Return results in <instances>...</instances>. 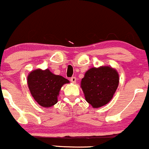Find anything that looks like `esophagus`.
Here are the masks:
<instances>
[{"label":"esophagus","mask_w":149,"mask_h":149,"mask_svg":"<svg viewBox=\"0 0 149 149\" xmlns=\"http://www.w3.org/2000/svg\"><path fill=\"white\" fill-rule=\"evenodd\" d=\"M70 81H71V82L72 83H76V77H72V78H71V79H70Z\"/></svg>","instance_id":"34e87169"}]
</instances>
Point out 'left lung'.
I'll return each instance as SVG.
<instances>
[{
    "label": "left lung",
    "instance_id": "8db88e82",
    "mask_svg": "<svg viewBox=\"0 0 149 149\" xmlns=\"http://www.w3.org/2000/svg\"><path fill=\"white\" fill-rule=\"evenodd\" d=\"M119 73L109 66L93 67L86 72L81 82L85 98L93 108L107 104L113 97L120 82Z\"/></svg>",
    "mask_w": 149,
    "mask_h": 149
}]
</instances>
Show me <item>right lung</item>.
Instances as JSON below:
<instances>
[{"label": "right lung", "instance_id": "add662e5", "mask_svg": "<svg viewBox=\"0 0 149 149\" xmlns=\"http://www.w3.org/2000/svg\"><path fill=\"white\" fill-rule=\"evenodd\" d=\"M27 85L35 100L43 107H51L58 102L62 86L70 81L63 76L55 75L47 68L32 71L27 76Z\"/></svg>", "mask_w": 149, "mask_h": 149}]
</instances>
